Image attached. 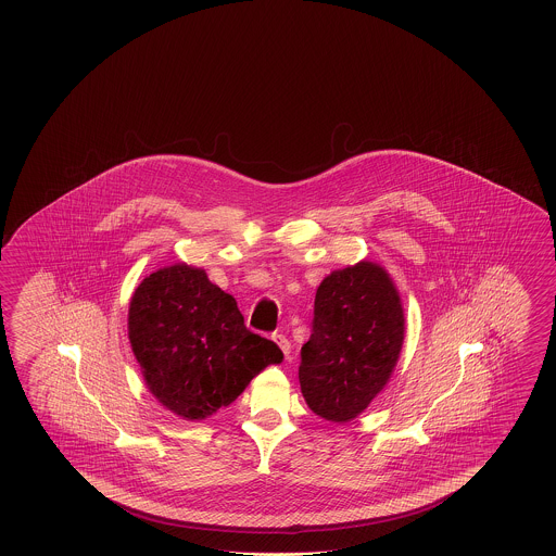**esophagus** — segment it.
<instances>
[{"label": "esophagus", "instance_id": "1", "mask_svg": "<svg viewBox=\"0 0 556 556\" xmlns=\"http://www.w3.org/2000/svg\"><path fill=\"white\" fill-rule=\"evenodd\" d=\"M273 338L274 342L278 343V348L282 350L283 355L288 357V355H290V348H292V345H290V340H288L283 333H274Z\"/></svg>", "mask_w": 556, "mask_h": 556}]
</instances>
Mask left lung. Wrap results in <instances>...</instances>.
Instances as JSON below:
<instances>
[{
    "label": "left lung",
    "instance_id": "obj_1",
    "mask_svg": "<svg viewBox=\"0 0 556 556\" xmlns=\"http://www.w3.org/2000/svg\"><path fill=\"white\" fill-rule=\"evenodd\" d=\"M402 298L379 264L357 262L319 283L300 388L314 414L348 424L386 388L402 352Z\"/></svg>",
    "mask_w": 556,
    "mask_h": 556
}]
</instances>
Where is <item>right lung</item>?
I'll return each mask as SVG.
<instances>
[{"label": "right lung", "mask_w": 556, "mask_h": 556, "mask_svg": "<svg viewBox=\"0 0 556 556\" xmlns=\"http://www.w3.org/2000/svg\"><path fill=\"white\" fill-rule=\"evenodd\" d=\"M129 340L149 391L197 421L216 414L283 354L244 326L237 300L201 268L175 264L147 276L129 306Z\"/></svg>", "instance_id": "obj_1"}]
</instances>
